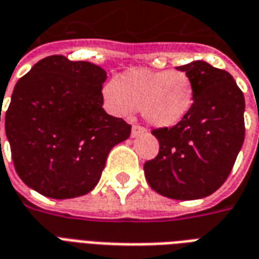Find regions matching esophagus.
Listing matches in <instances>:
<instances>
[{
    "label": "esophagus",
    "instance_id": "1",
    "mask_svg": "<svg viewBox=\"0 0 259 259\" xmlns=\"http://www.w3.org/2000/svg\"><path fill=\"white\" fill-rule=\"evenodd\" d=\"M144 133H147V129L143 126H139V124L133 126V129H132V137H137V136L144 135Z\"/></svg>",
    "mask_w": 259,
    "mask_h": 259
}]
</instances>
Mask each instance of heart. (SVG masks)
I'll return each mask as SVG.
<instances>
[{"label":"heart","instance_id":"b5f03b06","mask_svg":"<svg viewBox=\"0 0 259 259\" xmlns=\"http://www.w3.org/2000/svg\"><path fill=\"white\" fill-rule=\"evenodd\" d=\"M107 108L116 116L141 111L154 127H172L189 115L194 104V84L185 72L130 69L104 85Z\"/></svg>","mask_w":259,"mask_h":259}]
</instances>
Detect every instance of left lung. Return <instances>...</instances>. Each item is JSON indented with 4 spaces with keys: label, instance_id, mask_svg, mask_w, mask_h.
<instances>
[{
    "label": "left lung",
    "instance_id": "obj_1",
    "mask_svg": "<svg viewBox=\"0 0 259 259\" xmlns=\"http://www.w3.org/2000/svg\"><path fill=\"white\" fill-rule=\"evenodd\" d=\"M194 84V104L182 122L154 129L159 152L144 163L148 185L163 197L198 200L221 187L244 141L243 91L233 76L204 61L178 66Z\"/></svg>",
    "mask_w": 259,
    "mask_h": 259
}]
</instances>
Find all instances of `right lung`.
I'll list each match as a JSON object with an SVG mask.
<instances>
[{
  "instance_id": "right-lung-1",
  "label": "right lung",
  "mask_w": 259,
  "mask_h": 259,
  "mask_svg": "<svg viewBox=\"0 0 259 259\" xmlns=\"http://www.w3.org/2000/svg\"><path fill=\"white\" fill-rule=\"evenodd\" d=\"M105 79L97 65L51 55L16 83L5 133L16 174L30 189L66 200L96 187L111 148L132 130L104 111Z\"/></svg>"
}]
</instances>
